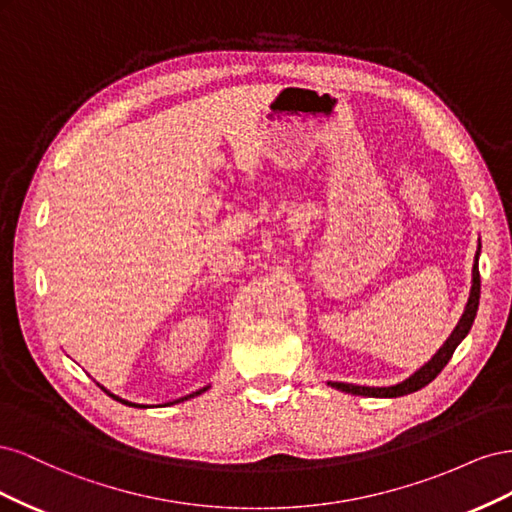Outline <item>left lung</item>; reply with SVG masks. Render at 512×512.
I'll use <instances>...</instances> for the list:
<instances>
[{"label":"left lung","instance_id":"8db88e82","mask_svg":"<svg viewBox=\"0 0 512 512\" xmlns=\"http://www.w3.org/2000/svg\"><path fill=\"white\" fill-rule=\"evenodd\" d=\"M478 250H480V243H478ZM478 299H480V273H478V252H476L474 269H472V290H470L466 312H463L453 335L446 339V344L438 350V354L433 356V359L425 367H421L414 376H410L408 380H404L401 384H395V386H380V389H374V386H356V384H346V382H331V386H335V389L344 391V393L363 395V397H401V395H410L418 389H423V386H427L433 378H436L446 367V363L451 361L455 348L461 344V339L466 337L468 331L472 329V322L478 312Z\"/></svg>","mask_w":512,"mask_h":512}]
</instances>
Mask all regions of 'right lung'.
<instances>
[{
  "label": "right lung",
  "mask_w": 512,
  "mask_h": 512,
  "mask_svg": "<svg viewBox=\"0 0 512 512\" xmlns=\"http://www.w3.org/2000/svg\"><path fill=\"white\" fill-rule=\"evenodd\" d=\"M207 389H200V391H196V393H192V395H188V397H194V395H200V393H205ZM108 393V391H106ZM111 395L113 399H117V401H121V404H128V406H136V404H130V401H126V399H119V397H115L113 393H108ZM188 397H181V399H177V401H170V404H179V401H183V399H188Z\"/></svg>",
  "instance_id": "1"
}]
</instances>
